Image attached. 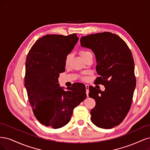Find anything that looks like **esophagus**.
<instances>
[{"instance_id":"34e87169","label":"esophagus","mask_w":150,"mask_h":150,"mask_svg":"<svg viewBox=\"0 0 150 150\" xmlns=\"http://www.w3.org/2000/svg\"><path fill=\"white\" fill-rule=\"evenodd\" d=\"M85 87H86V93L87 96H88V93H89V85L88 84L85 85Z\"/></svg>"}]
</instances>
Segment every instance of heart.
Segmentation results:
<instances>
[{
    "instance_id": "1",
    "label": "heart",
    "mask_w": 150,
    "mask_h": 150,
    "mask_svg": "<svg viewBox=\"0 0 150 150\" xmlns=\"http://www.w3.org/2000/svg\"><path fill=\"white\" fill-rule=\"evenodd\" d=\"M80 54L81 56L83 57V59H84V58H85L86 56H88L89 55H92V54H91V53L89 50H86V49H81V50H80ZM71 54H68V55L66 56L65 60V64L66 65L69 64L70 61L71 60ZM82 79L85 80L86 78H85V77H83V78H82Z\"/></svg>"
}]
</instances>
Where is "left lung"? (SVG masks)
Here are the masks:
<instances>
[{"mask_svg": "<svg viewBox=\"0 0 150 150\" xmlns=\"http://www.w3.org/2000/svg\"><path fill=\"white\" fill-rule=\"evenodd\" d=\"M80 42L95 55L99 76L95 84L105 88L103 91L89 86L88 95L96 101L91 120L98 127L112 128L123 122L132 103L137 80L132 52L122 38L112 32L83 36Z\"/></svg>", "mask_w": 150, "mask_h": 150, "instance_id": "1", "label": "left lung"}]
</instances>
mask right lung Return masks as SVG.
<instances>
[{"label":"right lung","mask_w":150,"mask_h":150,"mask_svg":"<svg viewBox=\"0 0 150 150\" xmlns=\"http://www.w3.org/2000/svg\"><path fill=\"white\" fill-rule=\"evenodd\" d=\"M78 40L76 33L46 35L35 42L27 54L24 82L28 98L35 117L45 127H64L74 109L86 97L84 84L75 83L65 91L58 80L65 70L66 56Z\"/></svg>","instance_id":"1"}]
</instances>
